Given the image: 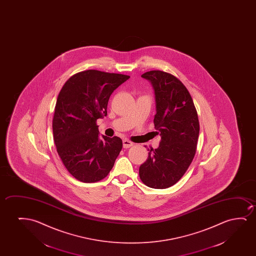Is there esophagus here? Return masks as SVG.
I'll use <instances>...</instances> for the list:
<instances>
[{
  "label": "esophagus",
  "instance_id": "esophagus-1",
  "mask_svg": "<svg viewBox=\"0 0 256 256\" xmlns=\"http://www.w3.org/2000/svg\"><path fill=\"white\" fill-rule=\"evenodd\" d=\"M123 144V148H128L132 147L133 146L134 144L132 142H130V140H123L122 142Z\"/></svg>",
  "mask_w": 256,
  "mask_h": 256
}]
</instances>
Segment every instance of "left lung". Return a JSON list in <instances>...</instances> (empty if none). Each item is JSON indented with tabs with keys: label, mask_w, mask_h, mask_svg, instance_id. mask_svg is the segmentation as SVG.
Listing matches in <instances>:
<instances>
[{
	"label": "left lung",
	"mask_w": 256,
	"mask_h": 256,
	"mask_svg": "<svg viewBox=\"0 0 256 256\" xmlns=\"http://www.w3.org/2000/svg\"><path fill=\"white\" fill-rule=\"evenodd\" d=\"M154 89V128L161 136L156 150L139 168L144 184L154 189L174 186L184 175L196 153L200 122L192 96L172 74L150 70L142 75Z\"/></svg>",
	"instance_id": "left-lung-1"
}]
</instances>
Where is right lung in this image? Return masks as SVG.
<instances>
[{
  "instance_id": "right-lung-1",
  "label": "right lung",
  "mask_w": 256,
  "mask_h": 256,
  "mask_svg": "<svg viewBox=\"0 0 256 256\" xmlns=\"http://www.w3.org/2000/svg\"><path fill=\"white\" fill-rule=\"evenodd\" d=\"M88 70L70 77L56 98L53 139L70 175L84 182L105 178L122 148L119 137H100L96 120L106 116L112 92L130 78Z\"/></svg>"
}]
</instances>
